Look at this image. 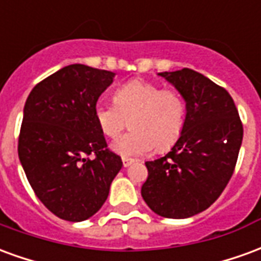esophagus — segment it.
Instances as JSON below:
<instances>
[{
    "mask_svg": "<svg viewBox=\"0 0 261 261\" xmlns=\"http://www.w3.org/2000/svg\"><path fill=\"white\" fill-rule=\"evenodd\" d=\"M121 161H123V166H124V168H128V166H130L131 164H133V162H134V159H131V158H121Z\"/></svg>",
    "mask_w": 261,
    "mask_h": 261,
    "instance_id": "esophagus-1",
    "label": "esophagus"
}]
</instances>
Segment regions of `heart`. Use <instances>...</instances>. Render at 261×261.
I'll list each match as a JSON object with an SVG mask.
<instances>
[{
  "mask_svg": "<svg viewBox=\"0 0 261 261\" xmlns=\"http://www.w3.org/2000/svg\"><path fill=\"white\" fill-rule=\"evenodd\" d=\"M114 103L95 105V119L105 136L116 137L131 119L133 131L119 137L110 148L123 156H137L169 149L180 137L186 120V103L175 89H162L151 81H127L114 91Z\"/></svg>",
  "mask_w": 261,
  "mask_h": 261,
  "instance_id": "1",
  "label": "heart"
}]
</instances>
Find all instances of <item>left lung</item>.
Wrapping results in <instances>:
<instances>
[{
  "label": "left lung",
  "instance_id": "obj_1",
  "mask_svg": "<svg viewBox=\"0 0 261 261\" xmlns=\"http://www.w3.org/2000/svg\"><path fill=\"white\" fill-rule=\"evenodd\" d=\"M186 102V120L170 152L148 161L144 201L165 218L183 219L207 210L232 177L243 138L233 99L197 71L159 72Z\"/></svg>",
  "mask_w": 261,
  "mask_h": 261
}]
</instances>
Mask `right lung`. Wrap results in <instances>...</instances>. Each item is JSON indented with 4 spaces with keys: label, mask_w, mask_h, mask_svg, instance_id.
I'll return each mask as SVG.
<instances>
[{
    "label": "right lung",
    "mask_w": 261,
    "mask_h": 261,
    "mask_svg": "<svg viewBox=\"0 0 261 261\" xmlns=\"http://www.w3.org/2000/svg\"><path fill=\"white\" fill-rule=\"evenodd\" d=\"M113 78L106 69L71 64L39 82L26 99L19 161L37 198L65 221L95 215L123 166L93 112Z\"/></svg>",
    "instance_id": "add662e5"
}]
</instances>
